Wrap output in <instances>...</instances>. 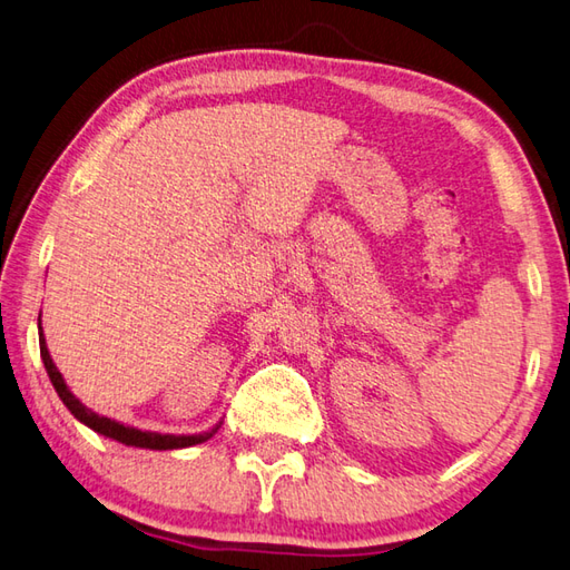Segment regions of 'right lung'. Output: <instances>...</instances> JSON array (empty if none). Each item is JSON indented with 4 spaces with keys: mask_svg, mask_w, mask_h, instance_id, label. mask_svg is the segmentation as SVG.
Instances as JSON below:
<instances>
[{
    "mask_svg": "<svg viewBox=\"0 0 570 570\" xmlns=\"http://www.w3.org/2000/svg\"><path fill=\"white\" fill-rule=\"evenodd\" d=\"M38 344H41V358H43V365L48 371V377L50 383H53L58 397L62 400V404L78 416V420L82 424H87L90 429H95L97 434H105L114 441H121V444L126 446H138V449H156V451H168V449H185V446H195V444H202V441H207L217 429H212V432L207 434H197V436H173V434H156V432H141V429H134V426H124L119 422L109 420V416H99L95 414L92 410H87L85 404L72 395V392L68 390L66 381H62L60 371L56 368L53 358H50V353L46 348V338H43V332L41 336H38Z\"/></svg>",
    "mask_w": 570,
    "mask_h": 570,
    "instance_id": "add662e5",
    "label": "right lung"
}]
</instances>
